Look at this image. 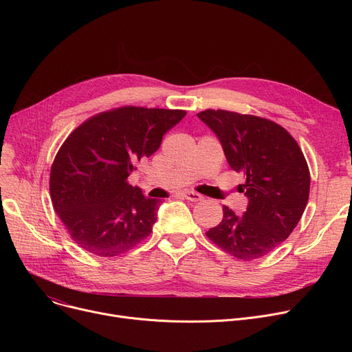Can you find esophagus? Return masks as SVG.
<instances>
[{
    "label": "esophagus",
    "instance_id": "obj_1",
    "mask_svg": "<svg viewBox=\"0 0 352 352\" xmlns=\"http://www.w3.org/2000/svg\"><path fill=\"white\" fill-rule=\"evenodd\" d=\"M182 194H184V197H186L188 201H192V202L202 199V195L198 194V192H195V191H184Z\"/></svg>",
    "mask_w": 352,
    "mask_h": 352
}]
</instances>
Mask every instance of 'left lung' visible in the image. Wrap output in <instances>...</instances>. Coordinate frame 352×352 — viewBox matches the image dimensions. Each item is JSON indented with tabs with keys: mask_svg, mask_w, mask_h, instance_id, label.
Returning <instances> with one entry per match:
<instances>
[{
	"mask_svg": "<svg viewBox=\"0 0 352 352\" xmlns=\"http://www.w3.org/2000/svg\"><path fill=\"white\" fill-rule=\"evenodd\" d=\"M217 135L231 168L245 178L244 214L223 207L221 223L207 236L239 260L271 252L297 227L309 195V170L287 129L270 120L224 109L197 114Z\"/></svg>",
	"mask_w": 352,
	"mask_h": 352,
	"instance_id": "1",
	"label": "left lung"
}]
</instances>
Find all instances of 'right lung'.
<instances>
[{
	"label": "right lung",
	"instance_id": "obj_1",
	"mask_svg": "<svg viewBox=\"0 0 352 352\" xmlns=\"http://www.w3.org/2000/svg\"><path fill=\"white\" fill-rule=\"evenodd\" d=\"M184 116L182 109L122 107L69 134L52 162L50 194L76 244L98 256H116L151 234L161 201L146 198L126 178Z\"/></svg>",
	"mask_w": 352,
	"mask_h": 352
}]
</instances>
